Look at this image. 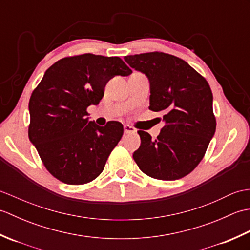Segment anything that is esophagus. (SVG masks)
I'll use <instances>...</instances> for the list:
<instances>
[{
	"instance_id": "esophagus-1",
	"label": "esophagus",
	"mask_w": 250,
	"mask_h": 250,
	"mask_svg": "<svg viewBox=\"0 0 250 250\" xmlns=\"http://www.w3.org/2000/svg\"><path fill=\"white\" fill-rule=\"evenodd\" d=\"M124 129H125V134L134 133V132H135V129L133 128V126H131V125H125Z\"/></svg>"
}]
</instances>
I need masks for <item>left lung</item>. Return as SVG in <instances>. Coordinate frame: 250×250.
<instances>
[{
  "label": "left lung",
  "mask_w": 250,
  "mask_h": 250,
  "mask_svg": "<svg viewBox=\"0 0 250 250\" xmlns=\"http://www.w3.org/2000/svg\"><path fill=\"white\" fill-rule=\"evenodd\" d=\"M125 61L147 76L149 109L161 111L164 121L156 140L145 131H137L141 146L133 153L134 161L152 178L186 176L203 159L216 131L208 83L187 62L164 52L125 56Z\"/></svg>",
  "instance_id": "obj_1"
}]
</instances>
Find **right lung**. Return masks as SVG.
<instances>
[{"mask_svg":"<svg viewBox=\"0 0 250 250\" xmlns=\"http://www.w3.org/2000/svg\"><path fill=\"white\" fill-rule=\"evenodd\" d=\"M119 57L84 54L57 61L44 74L29 102V139L52 176L68 185L87 184L104 169L124 125L89 121L110 78L129 76Z\"/></svg>","mask_w":250,"mask_h":250,"instance_id":"add662e5","label":"right lung"}]
</instances>
